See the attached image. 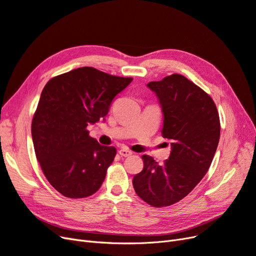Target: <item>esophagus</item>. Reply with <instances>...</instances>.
<instances>
[{
    "instance_id": "obj_1",
    "label": "esophagus",
    "mask_w": 256,
    "mask_h": 256,
    "mask_svg": "<svg viewBox=\"0 0 256 256\" xmlns=\"http://www.w3.org/2000/svg\"><path fill=\"white\" fill-rule=\"evenodd\" d=\"M119 154H120L121 157H128L133 153H132L130 150H128L126 148H121V150H119Z\"/></svg>"
}]
</instances>
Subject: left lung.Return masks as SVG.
Here are the masks:
<instances>
[{"mask_svg": "<svg viewBox=\"0 0 256 256\" xmlns=\"http://www.w3.org/2000/svg\"><path fill=\"white\" fill-rule=\"evenodd\" d=\"M164 114V138L171 154L164 164L144 155V170L133 178L137 195L153 206L182 200L209 170L218 146L220 116L212 98L182 74L148 83Z\"/></svg>", "mask_w": 256, "mask_h": 256, "instance_id": "left-lung-1", "label": "left lung"}]
</instances>
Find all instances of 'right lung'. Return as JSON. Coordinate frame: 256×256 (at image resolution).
Masks as SVG:
<instances>
[{
  "label": "right lung",
  "mask_w": 256,
  "mask_h": 256,
  "mask_svg": "<svg viewBox=\"0 0 256 256\" xmlns=\"http://www.w3.org/2000/svg\"><path fill=\"white\" fill-rule=\"evenodd\" d=\"M132 80L86 66L46 83L32 136L46 179L63 196L84 198L100 188L116 148L99 144L86 128L106 120L112 99Z\"/></svg>",
  "instance_id": "add662e5"
}]
</instances>
